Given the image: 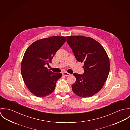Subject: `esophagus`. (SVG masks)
<instances>
[{
	"label": "esophagus",
	"mask_w": 130,
	"mask_h": 130,
	"mask_svg": "<svg viewBox=\"0 0 130 130\" xmlns=\"http://www.w3.org/2000/svg\"><path fill=\"white\" fill-rule=\"evenodd\" d=\"M62 75L63 76H69L70 75V74L67 73V72H63L62 73Z\"/></svg>",
	"instance_id": "esophagus-1"
}]
</instances>
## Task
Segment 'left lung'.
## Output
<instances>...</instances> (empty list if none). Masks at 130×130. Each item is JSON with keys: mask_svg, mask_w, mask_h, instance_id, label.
<instances>
[{"mask_svg": "<svg viewBox=\"0 0 130 130\" xmlns=\"http://www.w3.org/2000/svg\"><path fill=\"white\" fill-rule=\"evenodd\" d=\"M67 42L79 62H84V73H74L73 92L82 98L92 97L102 88L110 68L109 58L103 47L94 39L83 36H67Z\"/></svg>", "mask_w": 130, "mask_h": 130, "instance_id": "1", "label": "left lung"}]
</instances>
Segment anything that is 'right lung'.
I'll use <instances>...</instances> for the list:
<instances>
[{
  "label": "right lung",
  "instance_id": "add662e5",
  "mask_svg": "<svg viewBox=\"0 0 130 130\" xmlns=\"http://www.w3.org/2000/svg\"><path fill=\"white\" fill-rule=\"evenodd\" d=\"M66 38L52 36L38 40L26 49L21 64V72L25 85L34 96L44 97L54 90L61 73L48 70L49 65L57 51L64 44Z\"/></svg>",
  "mask_w": 130,
  "mask_h": 130
}]
</instances>
